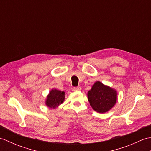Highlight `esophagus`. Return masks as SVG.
Listing matches in <instances>:
<instances>
[{"label": "esophagus", "instance_id": "34e87169", "mask_svg": "<svg viewBox=\"0 0 151 151\" xmlns=\"http://www.w3.org/2000/svg\"><path fill=\"white\" fill-rule=\"evenodd\" d=\"M81 90V88L78 86V87H75L73 88V91H80Z\"/></svg>", "mask_w": 151, "mask_h": 151}]
</instances>
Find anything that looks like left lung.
Segmentation results:
<instances>
[{
  "label": "left lung",
  "mask_w": 151,
  "mask_h": 151,
  "mask_svg": "<svg viewBox=\"0 0 151 151\" xmlns=\"http://www.w3.org/2000/svg\"><path fill=\"white\" fill-rule=\"evenodd\" d=\"M117 93L110 86L97 81L88 93L91 106L98 113H106L114 107L117 102Z\"/></svg>",
  "instance_id": "1"
}]
</instances>
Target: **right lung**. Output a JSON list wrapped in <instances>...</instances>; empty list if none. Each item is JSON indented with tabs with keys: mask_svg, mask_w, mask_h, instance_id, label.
<instances>
[{
	"mask_svg": "<svg viewBox=\"0 0 151 151\" xmlns=\"http://www.w3.org/2000/svg\"><path fill=\"white\" fill-rule=\"evenodd\" d=\"M65 100V92L52 89L50 91L45 101V104L50 108H56Z\"/></svg>",
	"mask_w": 151,
	"mask_h": 151,
	"instance_id": "add662e5",
	"label": "right lung"
}]
</instances>
